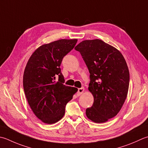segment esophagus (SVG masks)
<instances>
[{
  "mask_svg": "<svg viewBox=\"0 0 148 148\" xmlns=\"http://www.w3.org/2000/svg\"><path fill=\"white\" fill-rule=\"evenodd\" d=\"M84 90H85V88H84L83 87H82L80 88H78V90H77V96H79V95H82L83 93Z\"/></svg>",
  "mask_w": 148,
  "mask_h": 148,
  "instance_id": "1",
  "label": "esophagus"
}]
</instances>
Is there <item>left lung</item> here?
I'll use <instances>...</instances> for the list:
<instances>
[{"instance_id":"left-lung-1","label":"left lung","mask_w":148,"mask_h":148,"mask_svg":"<svg viewBox=\"0 0 148 148\" xmlns=\"http://www.w3.org/2000/svg\"><path fill=\"white\" fill-rule=\"evenodd\" d=\"M75 49L82 54L89 71L88 90L94 103L86 110L90 120L103 123L115 117L128 95L130 72L123 54L99 39L86 40Z\"/></svg>"}]
</instances>
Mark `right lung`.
<instances>
[{
    "label": "right lung",
    "instance_id": "1",
    "mask_svg": "<svg viewBox=\"0 0 148 148\" xmlns=\"http://www.w3.org/2000/svg\"><path fill=\"white\" fill-rule=\"evenodd\" d=\"M77 41L61 39L43 44L34 51L25 66L23 76L25 96L34 115L43 123L51 124L59 121L65 114L66 103L77 91L63 84L60 67L63 57Z\"/></svg>",
    "mask_w": 148,
    "mask_h": 148
}]
</instances>
